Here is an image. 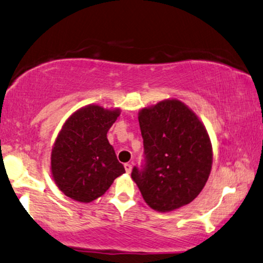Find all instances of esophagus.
Segmentation results:
<instances>
[{
    "label": "esophagus",
    "mask_w": 263,
    "mask_h": 263,
    "mask_svg": "<svg viewBox=\"0 0 263 263\" xmlns=\"http://www.w3.org/2000/svg\"><path fill=\"white\" fill-rule=\"evenodd\" d=\"M132 168H133V165L130 164V163H126L124 164V169H126V172L129 174L132 172Z\"/></svg>",
    "instance_id": "34e87169"
}]
</instances>
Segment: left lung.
Wrapping results in <instances>:
<instances>
[{"instance_id":"left-lung-1","label":"left lung","mask_w":263,"mask_h":263,"mask_svg":"<svg viewBox=\"0 0 263 263\" xmlns=\"http://www.w3.org/2000/svg\"><path fill=\"white\" fill-rule=\"evenodd\" d=\"M144 164L132 179L154 211L185 205L203 189L212 171L213 149L203 123L179 100H164L141 109Z\"/></svg>"}]
</instances>
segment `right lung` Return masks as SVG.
<instances>
[{
	"mask_svg": "<svg viewBox=\"0 0 263 263\" xmlns=\"http://www.w3.org/2000/svg\"><path fill=\"white\" fill-rule=\"evenodd\" d=\"M120 109L89 104L75 111L60 130L51 151V174L64 195L88 203L102 196L124 167L107 133Z\"/></svg>",
	"mask_w": 263,
	"mask_h": 263,
	"instance_id": "obj_1",
	"label": "right lung"
}]
</instances>
